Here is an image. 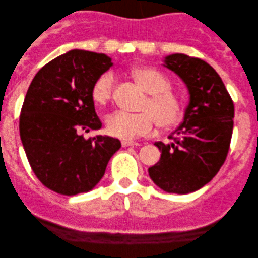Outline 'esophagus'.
<instances>
[{
    "instance_id": "34e87169",
    "label": "esophagus",
    "mask_w": 258,
    "mask_h": 258,
    "mask_svg": "<svg viewBox=\"0 0 258 258\" xmlns=\"http://www.w3.org/2000/svg\"><path fill=\"white\" fill-rule=\"evenodd\" d=\"M128 146H139V144L134 141H130V140H122V147H128Z\"/></svg>"
}]
</instances>
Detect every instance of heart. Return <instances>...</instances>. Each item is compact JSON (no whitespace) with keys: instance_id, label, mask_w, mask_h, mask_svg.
<instances>
[{"instance_id":"1","label":"heart","mask_w":258,"mask_h":258,"mask_svg":"<svg viewBox=\"0 0 258 258\" xmlns=\"http://www.w3.org/2000/svg\"><path fill=\"white\" fill-rule=\"evenodd\" d=\"M134 80L148 93L141 106L142 112L128 113L116 111L106 119L108 134L119 139H136L150 134L155 123L161 128L177 124L183 116V102L177 93L171 90L167 77L151 67H137L131 71ZM114 76L105 72L92 86V100L97 105L110 102L113 95Z\"/></svg>"}]
</instances>
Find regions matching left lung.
Instances as JSON below:
<instances>
[{"label":"left lung","instance_id":"obj_1","mask_svg":"<svg viewBox=\"0 0 258 258\" xmlns=\"http://www.w3.org/2000/svg\"><path fill=\"white\" fill-rule=\"evenodd\" d=\"M165 66L181 77L189 92L183 122L156 142L161 158L148 168L151 179L168 194L195 192L217 175L230 150L235 106L217 72L204 59L170 54Z\"/></svg>","mask_w":258,"mask_h":258}]
</instances>
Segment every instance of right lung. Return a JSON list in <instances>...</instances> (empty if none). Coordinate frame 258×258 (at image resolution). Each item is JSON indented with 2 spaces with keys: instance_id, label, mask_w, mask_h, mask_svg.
<instances>
[{
  "instance_id": "obj_1",
  "label": "right lung",
  "mask_w": 258,
  "mask_h": 258,
  "mask_svg": "<svg viewBox=\"0 0 258 258\" xmlns=\"http://www.w3.org/2000/svg\"><path fill=\"white\" fill-rule=\"evenodd\" d=\"M111 66L106 54L72 49L45 64L28 87L20 114L21 141L36 177L57 194L91 191L121 147L113 137L81 135L102 126L91 92Z\"/></svg>"
}]
</instances>
